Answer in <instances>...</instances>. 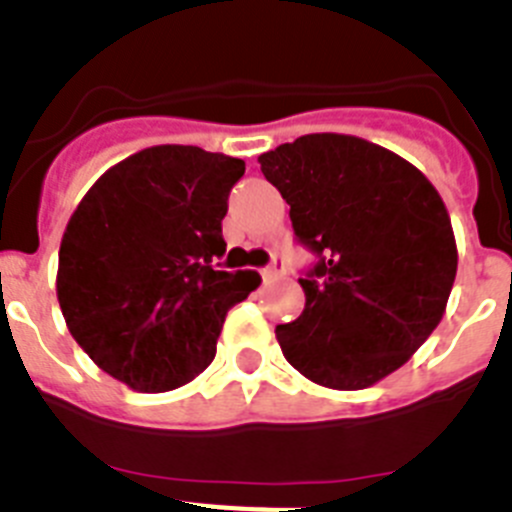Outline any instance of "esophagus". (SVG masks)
<instances>
[{
  "label": "esophagus",
  "mask_w": 512,
  "mask_h": 512,
  "mask_svg": "<svg viewBox=\"0 0 512 512\" xmlns=\"http://www.w3.org/2000/svg\"><path fill=\"white\" fill-rule=\"evenodd\" d=\"M282 274H284V261H279V259H274L269 266H266V269H261V277H264L266 282H271V279H279Z\"/></svg>",
  "instance_id": "esophagus-1"
}]
</instances>
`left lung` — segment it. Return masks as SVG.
<instances>
[{"label": "left lung", "mask_w": 512, "mask_h": 512, "mask_svg": "<svg viewBox=\"0 0 512 512\" xmlns=\"http://www.w3.org/2000/svg\"><path fill=\"white\" fill-rule=\"evenodd\" d=\"M259 164L318 259L300 279L302 315L277 325L284 359L323 387H372L423 346L449 302L456 241L441 194L356 135H302Z\"/></svg>", "instance_id": "obj_1"}]
</instances>
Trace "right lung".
<instances>
[{"mask_svg": "<svg viewBox=\"0 0 512 512\" xmlns=\"http://www.w3.org/2000/svg\"><path fill=\"white\" fill-rule=\"evenodd\" d=\"M241 158L153 146L99 176L58 251V305L89 359L135 392L192 382L215 359L256 271H217Z\"/></svg>", "mask_w": 512, "mask_h": 512, "instance_id": "add662e5", "label": "right lung"}]
</instances>
